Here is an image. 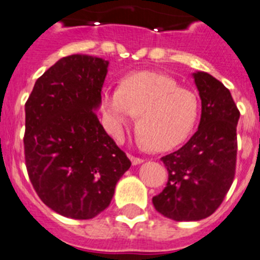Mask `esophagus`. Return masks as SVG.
Wrapping results in <instances>:
<instances>
[{
	"instance_id": "34e87169",
	"label": "esophagus",
	"mask_w": 260,
	"mask_h": 260,
	"mask_svg": "<svg viewBox=\"0 0 260 260\" xmlns=\"http://www.w3.org/2000/svg\"><path fill=\"white\" fill-rule=\"evenodd\" d=\"M128 157L131 158V161H132L133 165H140L141 162H143V158L136 157V156H133V155H128Z\"/></svg>"
}]
</instances>
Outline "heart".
Returning <instances> with one entry per match:
<instances>
[{"label":"heart","instance_id":"heart-1","mask_svg":"<svg viewBox=\"0 0 260 260\" xmlns=\"http://www.w3.org/2000/svg\"><path fill=\"white\" fill-rule=\"evenodd\" d=\"M107 129L117 141L138 114V140L156 150H170L183 143L198 119V99L193 91L179 87L170 76L135 72L123 77L119 87L103 92Z\"/></svg>","mask_w":260,"mask_h":260}]
</instances>
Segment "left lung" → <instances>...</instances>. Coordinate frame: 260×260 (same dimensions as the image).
Listing matches in <instances>:
<instances>
[{"mask_svg":"<svg viewBox=\"0 0 260 260\" xmlns=\"http://www.w3.org/2000/svg\"><path fill=\"white\" fill-rule=\"evenodd\" d=\"M202 102L200 127L181 148L161 157L169 179L152 198L156 211L174 221L212 215L234 181L240 112L229 89L207 72L193 74Z\"/></svg>","mask_w":260,"mask_h":260,"instance_id":"1","label":"left lung"}]
</instances>
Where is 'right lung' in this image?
Returning a JSON list of instances; mask_svg holds the SVG:
<instances>
[{"label":"right lung","mask_w":260,"mask_h":260,"mask_svg":"<svg viewBox=\"0 0 260 260\" xmlns=\"http://www.w3.org/2000/svg\"><path fill=\"white\" fill-rule=\"evenodd\" d=\"M109 62L86 54L60 58L37 80L25 104V162L44 205L89 220L110 205L131 161L100 124Z\"/></svg>","instance_id":"1"}]
</instances>
